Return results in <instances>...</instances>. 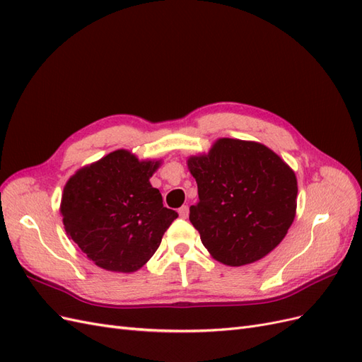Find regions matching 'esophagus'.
Listing matches in <instances>:
<instances>
[{
  "instance_id": "34e87169",
  "label": "esophagus",
  "mask_w": 362,
  "mask_h": 362,
  "mask_svg": "<svg viewBox=\"0 0 362 362\" xmlns=\"http://www.w3.org/2000/svg\"><path fill=\"white\" fill-rule=\"evenodd\" d=\"M178 213H180V217L187 218V217H189V213H190L189 205H182V206L180 208V210H178Z\"/></svg>"
}]
</instances>
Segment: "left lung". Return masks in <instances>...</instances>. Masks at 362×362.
Here are the masks:
<instances>
[{"mask_svg":"<svg viewBox=\"0 0 362 362\" xmlns=\"http://www.w3.org/2000/svg\"><path fill=\"white\" fill-rule=\"evenodd\" d=\"M187 166L199 194L189 218L214 259L233 267L250 264L282 242L296 216L298 180L272 149L218 139Z\"/></svg>","mask_w":362,"mask_h":362,"instance_id":"obj_1","label":"left lung"}]
</instances>
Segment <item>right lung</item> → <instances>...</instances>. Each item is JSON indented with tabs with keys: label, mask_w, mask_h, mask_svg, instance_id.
I'll return each instance as SVG.
<instances>
[{
	"label": "right lung",
	"mask_w": 362,
	"mask_h": 362,
	"mask_svg": "<svg viewBox=\"0 0 362 362\" xmlns=\"http://www.w3.org/2000/svg\"><path fill=\"white\" fill-rule=\"evenodd\" d=\"M160 160L117 149L76 172L63 189L60 213L69 238L98 267L129 273L156 254L178 213L163 206L149 182Z\"/></svg>",
	"instance_id": "1"
}]
</instances>
